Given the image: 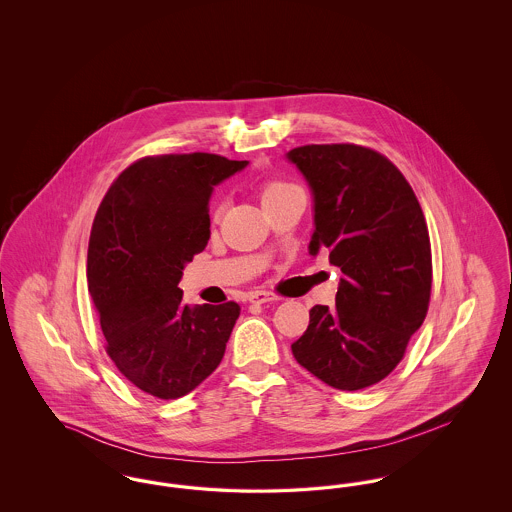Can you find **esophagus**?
<instances>
[{
	"mask_svg": "<svg viewBox=\"0 0 512 512\" xmlns=\"http://www.w3.org/2000/svg\"><path fill=\"white\" fill-rule=\"evenodd\" d=\"M247 299L251 301V303H270V301H276L278 299V295L272 292H249L247 293Z\"/></svg>",
	"mask_w": 512,
	"mask_h": 512,
	"instance_id": "34e87169",
	"label": "esophagus"
}]
</instances>
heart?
Returning <instances> with one entry per match:
<instances>
[{"label": "heart", "instance_id": "1", "mask_svg": "<svg viewBox=\"0 0 512 512\" xmlns=\"http://www.w3.org/2000/svg\"><path fill=\"white\" fill-rule=\"evenodd\" d=\"M293 192H299V188L295 184L272 178V180H267V182L261 184V201H263V205H268L270 201H276V199L293 194ZM217 213H219V209H217Z\"/></svg>", "mask_w": 512, "mask_h": 512}]
</instances>
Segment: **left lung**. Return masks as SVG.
<instances>
[{
    "label": "left lung",
    "instance_id": "obj_1",
    "mask_svg": "<svg viewBox=\"0 0 512 512\" xmlns=\"http://www.w3.org/2000/svg\"><path fill=\"white\" fill-rule=\"evenodd\" d=\"M288 159L315 195L313 255L341 270L336 305H315L295 361L324 384L365 390L405 357L432 293V247L422 207L390 159L357 144L295 147Z\"/></svg>",
    "mask_w": 512,
    "mask_h": 512
}]
</instances>
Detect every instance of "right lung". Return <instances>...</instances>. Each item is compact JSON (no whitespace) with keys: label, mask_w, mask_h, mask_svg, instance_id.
Segmentation results:
<instances>
[{"label":"right lung","mask_w":512,"mask_h":512,"mask_svg":"<svg viewBox=\"0 0 512 512\" xmlns=\"http://www.w3.org/2000/svg\"><path fill=\"white\" fill-rule=\"evenodd\" d=\"M245 165L201 151L142 157L99 205L86 276L105 351L153 397L197 388L220 365L240 317L234 301L188 307L178 282L209 240L213 186Z\"/></svg>","instance_id":"right-lung-1"}]
</instances>
